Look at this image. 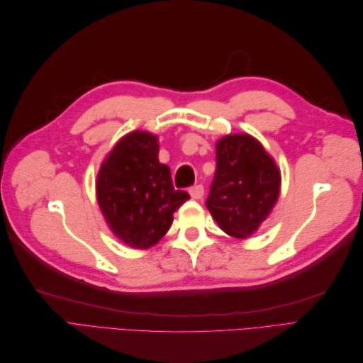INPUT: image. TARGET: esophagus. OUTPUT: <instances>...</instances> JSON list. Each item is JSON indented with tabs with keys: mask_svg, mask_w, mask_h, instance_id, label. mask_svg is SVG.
<instances>
[{
	"mask_svg": "<svg viewBox=\"0 0 363 363\" xmlns=\"http://www.w3.org/2000/svg\"><path fill=\"white\" fill-rule=\"evenodd\" d=\"M189 194H191V196L194 200H200V199H203V195H204V188H203V184H195V186H192V188L189 189Z\"/></svg>",
	"mask_w": 363,
	"mask_h": 363,
	"instance_id": "34e87169",
	"label": "esophagus"
}]
</instances>
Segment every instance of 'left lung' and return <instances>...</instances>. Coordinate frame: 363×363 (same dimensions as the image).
Masks as SVG:
<instances>
[{
	"instance_id": "1",
	"label": "left lung",
	"mask_w": 363,
	"mask_h": 363,
	"mask_svg": "<svg viewBox=\"0 0 363 363\" xmlns=\"http://www.w3.org/2000/svg\"><path fill=\"white\" fill-rule=\"evenodd\" d=\"M279 194L280 171L259 140L228 135L216 142V172L206 206L227 235L245 239L255 233Z\"/></svg>"
}]
</instances>
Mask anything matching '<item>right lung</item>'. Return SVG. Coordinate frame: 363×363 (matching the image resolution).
Returning a JSON list of instances; mask_svg holds the SVG:
<instances>
[{
	"instance_id": "1",
	"label": "right lung",
	"mask_w": 363,
	"mask_h": 363,
	"mask_svg": "<svg viewBox=\"0 0 363 363\" xmlns=\"http://www.w3.org/2000/svg\"><path fill=\"white\" fill-rule=\"evenodd\" d=\"M157 156V138L133 131L108 152L96 179L106 223L124 244L139 250L156 245L169 230L172 213L189 200L188 192L174 189L171 171Z\"/></svg>"
}]
</instances>
